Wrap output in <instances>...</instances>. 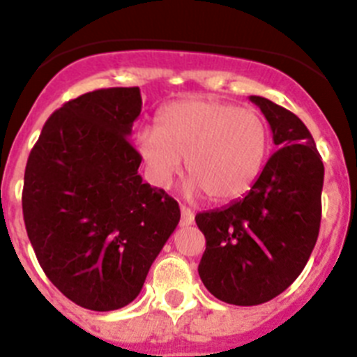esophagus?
<instances>
[{
  "label": "esophagus",
  "instance_id": "esophagus-1",
  "mask_svg": "<svg viewBox=\"0 0 357 357\" xmlns=\"http://www.w3.org/2000/svg\"><path fill=\"white\" fill-rule=\"evenodd\" d=\"M195 222V213L189 207L181 206V225L188 227Z\"/></svg>",
  "mask_w": 357,
  "mask_h": 357
}]
</instances>
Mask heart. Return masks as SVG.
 Segmentation results:
<instances>
[{
	"label": "heart",
	"mask_w": 357,
	"mask_h": 357,
	"mask_svg": "<svg viewBox=\"0 0 357 357\" xmlns=\"http://www.w3.org/2000/svg\"><path fill=\"white\" fill-rule=\"evenodd\" d=\"M135 144L157 185L168 188L185 159L191 193L229 202L247 193L263 172L270 132L257 110L185 98L164 107L157 130H141Z\"/></svg>",
	"instance_id": "1"
}]
</instances>
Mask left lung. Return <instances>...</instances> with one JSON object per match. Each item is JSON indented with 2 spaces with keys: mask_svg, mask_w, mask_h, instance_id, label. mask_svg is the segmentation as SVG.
I'll return each instance as SVG.
<instances>
[{
  "mask_svg": "<svg viewBox=\"0 0 357 357\" xmlns=\"http://www.w3.org/2000/svg\"><path fill=\"white\" fill-rule=\"evenodd\" d=\"M279 150L247 197L197 214L206 236L198 273L216 298L234 305L272 301L301 275L321 220L324 162L313 135L293 112L250 96Z\"/></svg>",
  "mask_w": 357,
  "mask_h": 357,
  "instance_id": "obj_1",
  "label": "left lung"
}]
</instances>
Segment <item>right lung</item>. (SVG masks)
I'll return each mask as SVG.
<instances>
[{
  "instance_id": "obj_1",
  "label": "right lung",
  "mask_w": 357,
  "mask_h": 357,
  "mask_svg": "<svg viewBox=\"0 0 357 357\" xmlns=\"http://www.w3.org/2000/svg\"><path fill=\"white\" fill-rule=\"evenodd\" d=\"M139 87L69 100L44 123L24 169L23 216L40 268L69 301L114 311L139 295L181 220L164 189L144 184L128 141Z\"/></svg>"
}]
</instances>
